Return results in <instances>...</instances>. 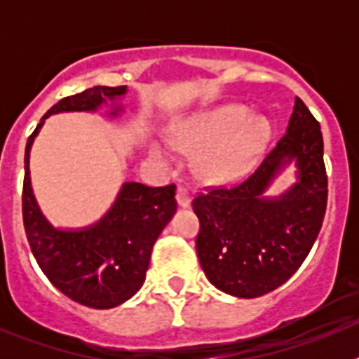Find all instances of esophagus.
<instances>
[{
	"label": "esophagus",
	"instance_id": "esophagus-1",
	"mask_svg": "<svg viewBox=\"0 0 359 359\" xmlns=\"http://www.w3.org/2000/svg\"><path fill=\"white\" fill-rule=\"evenodd\" d=\"M176 199H177V205H180V207L185 208V207H189V205H190L189 190H187L183 185L177 187V190H176Z\"/></svg>",
	"mask_w": 359,
	"mask_h": 359
}]
</instances>
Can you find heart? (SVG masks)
Returning <instances> with one entry per match:
<instances>
[{
    "label": "heart",
    "mask_w": 359,
    "mask_h": 359,
    "mask_svg": "<svg viewBox=\"0 0 359 359\" xmlns=\"http://www.w3.org/2000/svg\"><path fill=\"white\" fill-rule=\"evenodd\" d=\"M271 126L262 116H252L241 104L215 107L196 116L177 136V145L187 151H203L198 169L210 182L237 176L264 149Z\"/></svg>",
    "instance_id": "1"
}]
</instances>
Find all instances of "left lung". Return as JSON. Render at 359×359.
I'll use <instances>...</instances> for the list:
<instances>
[{"mask_svg":"<svg viewBox=\"0 0 359 359\" xmlns=\"http://www.w3.org/2000/svg\"><path fill=\"white\" fill-rule=\"evenodd\" d=\"M294 161L297 183L277 198L265 190ZM327 207V174L320 123L294 98L286 133L243 183L215 187L192 201L199 219V264L217 290L255 298L282 286L306 261Z\"/></svg>","mask_w":359,"mask_h":359,"instance_id":"8db88e82","label":"left lung"}]
</instances>
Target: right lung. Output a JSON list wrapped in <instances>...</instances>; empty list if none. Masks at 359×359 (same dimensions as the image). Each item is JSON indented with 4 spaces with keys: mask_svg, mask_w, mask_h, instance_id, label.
I'll return each mask as SVG.
<instances>
[{
    "mask_svg": "<svg viewBox=\"0 0 359 359\" xmlns=\"http://www.w3.org/2000/svg\"><path fill=\"white\" fill-rule=\"evenodd\" d=\"M126 86H93L52 106L28 136L25 149L23 223L30 250L43 273L66 297L93 309H111L140 290L152 246L176 212V185L123 183L118 198L98 223L59 230L37 205L30 183V149L44 120L65 111H95L126 95ZM120 107L111 111L118 115Z\"/></svg>",
    "mask_w": 359,
    "mask_h": 359,
    "instance_id": "right-lung-1",
    "label": "right lung"
}]
</instances>
